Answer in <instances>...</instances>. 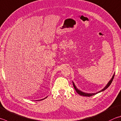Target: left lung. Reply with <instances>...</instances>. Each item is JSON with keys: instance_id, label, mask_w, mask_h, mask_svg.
I'll list each match as a JSON object with an SVG mask.
<instances>
[{"instance_id": "8db88e82", "label": "left lung", "mask_w": 121, "mask_h": 121, "mask_svg": "<svg viewBox=\"0 0 121 121\" xmlns=\"http://www.w3.org/2000/svg\"><path fill=\"white\" fill-rule=\"evenodd\" d=\"M114 76H115V73H114L113 76H112V78H111V79L109 81L108 83H107V85L105 86V87L104 88L102 89V90H100V91H98L97 92H96V93H85V92H83L82 91H80L79 89H78L77 88L75 84H74V83L73 82H72V83H73V85L74 89L76 90L77 93L78 94H79V95L83 96H87V97H90V96H92L93 95H96V94H97L99 93H100V92L103 91H104L105 90H106L107 88H108L109 86H110V85L111 84V83H112V81H113V79H114Z\"/></svg>"}]
</instances>
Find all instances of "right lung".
<instances>
[{
	"label": "right lung",
	"instance_id": "add662e5",
	"mask_svg": "<svg viewBox=\"0 0 121 121\" xmlns=\"http://www.w3.org/2000/svg\"><path fill=\"white\" fill-rule=\"evenodd\" d=\"M48 97V96L47 97H46L45 98H43V99H39V100H43V99H45L46 98H47Z\"/></svg>",
	"mask_w": 121,
	"mask_h": 121
}]
</instances>
